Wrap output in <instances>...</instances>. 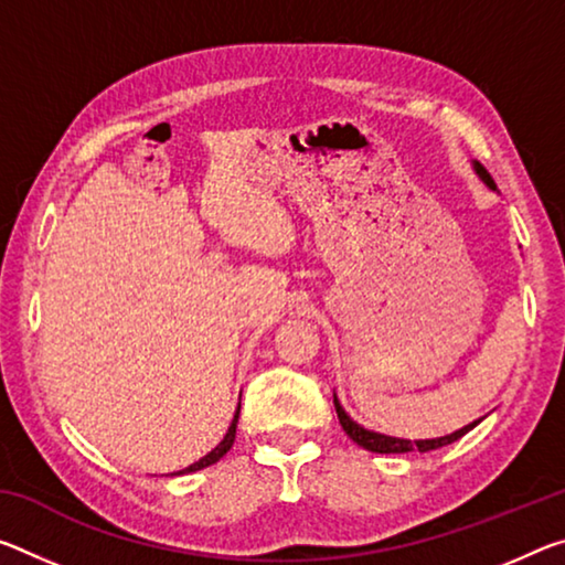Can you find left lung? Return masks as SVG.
<instances>
[{"label": "left lung", "instance_id": "8db88e82", "mask_svg": "<svg viewBox=\"0 0 565 565\" xmlns=\"http://www.w3.org/2000/svg\"><path fill=\"white\" fill-rule=\"evenodd\" d=\"M476 168V173L482 178V183H486L488 188H492L495 191V183H492V178L486 168H482L480 163L472 166ZM334 407H337V417H339V425L344 427V433L352 437V440L364 447V450L370 452H382V455H390V452H412V450H419V452H429V450H437V447H445L450 445L455 440H460L462 435H468L472 427H476L480 419H476V423L465 425L460 429H455L452 435H445V437H435V440H405V437H390V435H380V433H372V429H364L362 425H356L352 417L347 415L344 407L339 405V399L334 395Z\"/></svg>", "mask_w": 565, "mask_h": 565}]
</instances>
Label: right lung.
I'll use <instances>...</instances> for the list:
<instances>
[{
    "mask_svg": "<svg viewBox=\"0 0 565 565\" xmlns=\"http://www.w3.org/2000/svg\"><path fill=\"white\" fill-rule=\"evenodd\" d=\"M238 412H241V402H238V409H236V415H234V423H231V427H228V433L223 435V440L213 447V450L209 452V455H203V458L199 460V462H193V465H188L185 470H178V472H173V476H185V472H195V470H203V468H209V465H213V462H218L223 455H226L228 450H231V445H234V440H236V423H238Z\"/></svg>",
    "mask_w": 565,
    "mask_h": 565,
    "instance_id": "right-lung-1",
    "label": "right lung"
}]
</instances>
